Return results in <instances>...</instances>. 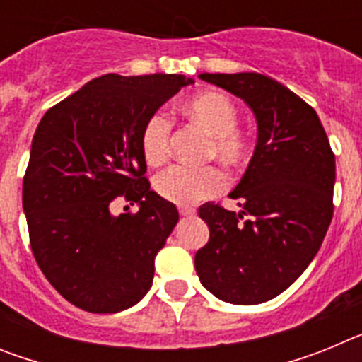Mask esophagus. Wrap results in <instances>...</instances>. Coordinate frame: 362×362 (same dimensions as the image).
I'll use <instances>...</instances> for the list:
<instances>
[{"label": "esophagus", "mask_w": 362, "mask_h": 362, "mask_svg": "<svg viewBox=\"0 0 362 362\" xmlns=\"http://www.w3.org/2000/svg\"><path fill=\"white\" fill-rule=\"evenodd\" d=\"M179 214H181L183 217H190L196 214V210L190 209V206H179Z\"/></svg>", "instance_id": "1"}]
</instances>
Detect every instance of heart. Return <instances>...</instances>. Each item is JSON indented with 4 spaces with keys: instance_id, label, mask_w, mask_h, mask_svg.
I'll return each mask as SVG.
<instances>
[{
    "instance_id": "obj_1",
    "label": "heart",
    "mask_w": 362,
    "mask_h": 362,
    "mask_svg": "<svg viewBox=\"0 0 362 362\" xmlns=\"http://www.w3.org/2000/svg\"><path fill=\"white\" fill-rule=\"evenodd\" d=\"M181 110L212 136L210 153L228 165H241L250 156L246 137L238 132L235 103L221 92H201L181 105ZM172 123L165 112H153L141 130V152L148 165H161L170 152ZM156 192L175 204H196L225 187V175L216 166L172 165L153 179Z\"/></svg>"
}]
</instances>
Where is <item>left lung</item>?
<instances>
[{"label": "left lung", "instance_id": "left-lung-1", "mask_svg": "<svg viewBox=\"0 0 362 362\" xmlns=\"http://www.w3.org/2000/svg\"><path fill=\"white\" fill-rule=\"evenodd\" d=\"M254 112L257 145L238 187L241 212L199 206L209 243L197 250L201 284L232 305L274 299L308 268L334 216L335 158L319 116L257 72L201 74Z\"/></svg>", "mask_w": 362, "mask_h": 362}]
</instances>
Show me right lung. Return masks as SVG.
<instances>
[{
  "label": "right lung",
  "mask_w": 362,
  "mask_h": 362,
  "mask_svg": "<svg viewBox=\"0 0 362 362\" xmlns=\"http://www.w3.org/2000/svg\"><path fill=\"white\" fill-rule=\"evenodd\" d=\"M192 83L181 74H105L41 117L23 177V212L37 267L74 306L116 313L152 286L153 259L179 212L150 190L141 130ZM117 197L137 204L138 212L112 214Z\"/></svg>",
  "instance_id": "add662e5"
}]
</instances>
